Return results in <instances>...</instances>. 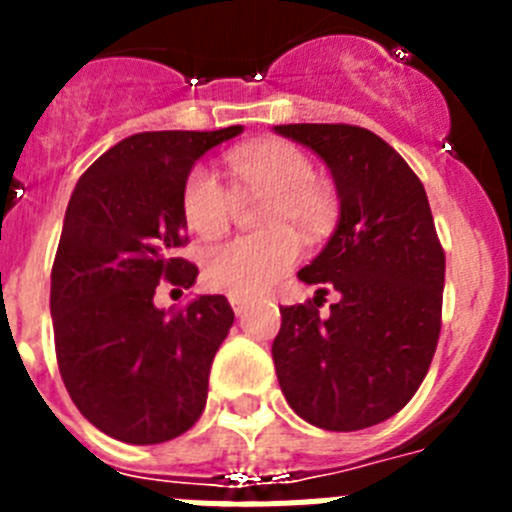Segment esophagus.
<instances>
[{"label": "esophagus", "mask_w": 512, "mask_h": 512, "mask_svg": "<svg viewBox=\"0 0 512 512\" xmlns=\"http://www.w3.org/2000/svg\"><path fill=\"white\" fill-rule=\"evenodd\" d=\"M230 305H233L235 315H243L248 310V300H243V297H230Z\"/></svg>", "instance_id": "1"}]
</instances>
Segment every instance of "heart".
Wrapping results in <instances>:
<instances>
[{
	"mask_svg": "<svg viewBox=\"0 0 512 512\" xmlns=\"http://www.w3.org/2000/svg\"><path fill=\"white\" fill-rule=\"evenodd\" d=\"M235 182L248 194L266 200L259 228L248 238L217 243L202 253L205 282L230 297H256L277 282L300 259L302 238H318L336 217V192L315 179V164L292 143H259L225 153ZM235 197L223 179L205 164L189 169L182 187V215L189 230L215 238L230 225Z\"/></svg>",
	"mask_w": 512,
	"mask_h": 512,
	"instance_id": "obj_1",
	"label": "heart"
}]
</instances>
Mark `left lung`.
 Returning <instances> with one entry per match:
<instances>
[{"label":"left lung","mask_w":512,"mask_h":512,"mask_svg":"<svg viewBox=\"0 0 512 512\" xmlns=\"http://www.w3.org/2000/svg\"><path fill=\"white\" fill-rule=\"evenodd\" d=\"M328 164L341 220L297 277L315 300L282 307L271 356L289 408L325 431H361L400 413L428 374L441 333L446 256L423 182L372 130L277 125ZM342 300L323 319L319 297Z\"/></svg>","instance_id":"left-lung-1"}]
</instances>
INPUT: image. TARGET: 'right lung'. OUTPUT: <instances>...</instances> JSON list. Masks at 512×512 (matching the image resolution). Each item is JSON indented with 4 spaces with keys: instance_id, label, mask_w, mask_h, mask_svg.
Here are the masks:
<instances>
[{
    "instance_id": "1",
    "label": "right lung",
    "mask_w": 512,
    "mask_h": 512,
    "mask_svg": "<svg viewBox=\"0 0 512 512\" xmlns=\"http://www.w3.org/2000/svg\"><path fill=\"white\" fill-rule=\"evenodd\" d=\"M158 130L89 166L63 217L51 271L56 361L79 413L125 443H164L205 410L207 379L235 315L223 295L158 310L161 282L189 289L182 187L194 161L241 133Z\"/></svg>"
}]
</instances>
